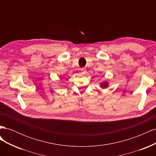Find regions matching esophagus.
Instances as JSON below:
<instances>
[{"label": "esophagus", "instance_id": "1", "mask_svg": "<svg viewBox=\"0 0 156 156\" xmlns=\"http://www.w3.org/2000/svg\"><path fill=\"white\" fill-rule=\"evenodd\" d=\"M81 73H83V74H85L86 73V69L85 68H81Z\"/></svg>", "mask_w": 156, "mask_h": 156}]
</instances>
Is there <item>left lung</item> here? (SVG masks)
<instances>
[{
  "mask_svg": "<svg viewBox=\"0 0 156 156\" xmlns=\"http://www.w3.org/2000/svg\"><path fill=\"white\" fill-rule=\"evenodd\" d=\"M102 87H103V88L106 87H107V84H105V83H103V84H102Z\"/></svg>",
  "mask_w": 156,
  "mask_h": 156,
  "instance_id": "8db88e82",
  "label": "left lung"
}]
</instances>
